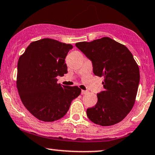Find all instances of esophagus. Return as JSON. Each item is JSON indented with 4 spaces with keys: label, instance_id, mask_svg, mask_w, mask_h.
Returning <instances> with one entry per match:
<instances>
[{
    "label": "esophagus",
    "instance_id": "obj_1",
    "mask_svg": "<svg viewBox=\"0 0 155 155\" xmlns=\"http://www.w3.org/2000/svg\"><path fill=\"white\" fill-rule=\"evenodd\" d=\"M87 91H85V90H81V94H87Z\"/></svg>",
    "mask_w": 155,
    "mask_h": 155
}]
</instances>
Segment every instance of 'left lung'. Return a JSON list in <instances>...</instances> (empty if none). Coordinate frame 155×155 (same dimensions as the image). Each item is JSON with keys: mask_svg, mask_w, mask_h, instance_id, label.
I'll return each instance as SVG.
<instances>
[{"mask_svg": "<svg viewBox=\"0 0 155 155\" xmlns=\"http://www.w3.org/2000/svg\"><path fill=\"white\" fill-rule=\"evenodd\" d=\"M76 46L92 61L94 75L104 77L105 89L97 94L96 105L87 110V117L102 126L120 122L134 107L140 80L133 55L124 45L107 37Z\"/></svg>", "mask_w": 155, "mask_h": 155, "instance_id": "8db88e82", "label": "left lung"}]
</instances>
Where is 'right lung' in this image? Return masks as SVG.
<instances>
[{"label":"right lung","instance_id":"1","mask_svg":"<svg viewBox=\"0 0 155 155\" xmlns=\"http://www.w3.org/2000/svg\"><path fill=\"white\" fill-rule=\"evenodd\" d=\"M73 46L45 38L30 43L18 61L16 87L22 103L35 118L53 122L63 118L81 94L74 86L58 84L68 73L65 58Z\"/></svg>","mask_w":155,"mask_h":155}]
</instances>
